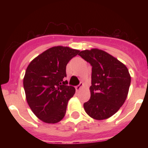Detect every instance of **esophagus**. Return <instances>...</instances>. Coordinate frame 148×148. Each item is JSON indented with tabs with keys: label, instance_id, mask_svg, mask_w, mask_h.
Here are the masks:
<instances>
[{
	"label": "esophagus",
	"instance_id": "1",
	"mask_svg": "<svg viewBox=\"0 0 148 148\" xmlns=\"http://www.w3.org/2000/svg\"><path fill=\"white\" fill-rule=\"evenodd\" d=\"M83 87H84V84H82V83H81V84H80L79 85V86H76L75 88H76V91H79V90H81V88H82Z\"/></svg>",
	"mask_w": 148,
	"mask_h": 148
}]
</instances>
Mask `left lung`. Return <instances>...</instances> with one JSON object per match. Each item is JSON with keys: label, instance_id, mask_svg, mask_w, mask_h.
<instances>
[{"label": "left lung", "instance_id": "8db88e82", "mask_svg": "<svg viewBox=\"0 0 148 148\" xmlns=\"http://www.w3.org/2000/svg\"><path fill=\"white\" fill-rule=\"evenodd\" d=\"M79 55L92 66L90 98L84 109L91 118L101 120L113 115L125 103L131 84L128 69L109 53L98 49Z\"/></svg>", "mask_w": 148, "mask_h": 148}]
</instances>
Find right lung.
<instances>
[{
    "mask_svg": "<svg viewBox=\"0 0 148 148\" xmlns=\"http://www.w3.org/2000/svg\"><path fill=\"white\" fill-rule=\"evenodd\" d=\"M80 51L58 46L47 49L30 62L23 78L27 102L33 113L46 123L64 118L75 88L64 81L66 66Z\"/></svg>",
    "mask_w": 148,
    "mask_h": 148,
    "instance_id": "right-lung-1",
    "label": "right lung"
}]
</instances>
